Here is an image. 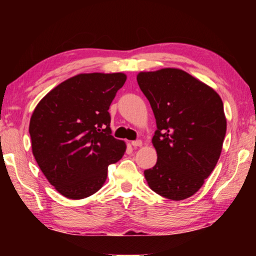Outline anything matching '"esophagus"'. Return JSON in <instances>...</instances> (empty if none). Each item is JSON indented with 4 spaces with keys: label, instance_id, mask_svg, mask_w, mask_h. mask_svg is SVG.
<instances>
[{
    "label": "esophagus",
    "instance_id": "34e87169",
    "mask_svg": "<svg viewBox=\"0 0 256 256\" xmlns=\"http://www.w3.org/2000/svg\"><path fill=\"white\" fill-rule=\"evenodd\" d=\"M132 146H134V148H138V146H142V141H141V140L132 141Z\"/></svg>",
    "mask_w": 256,
    "mask_h": 256
}]
</instances>
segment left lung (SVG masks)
<instances>
[{
    "mask_svg": "<svg viewBox=\"0 0 256 256\" xmlns=\"http://www.w3.org/2000/svg\"><path fill=\"white\" fill-rule=\"evenodd\" d=\"M136 80L157 124V162L144 177L159 196L184 200L200 190L222 154L227 128L222 100L178 68L141 72Z\"/></svg>",
    "mask_w": 256,
    "mask_h": 256,
    "instance_id": "1",
    "label": "left lung"
}]
</instances>
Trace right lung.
<instances>
[{"instance_id":"obj_1","label":"right lung","mask_w":256,"mask_h":256,"mask_svg":"<svg viewBox=\"0 0 256 256\" xmlns=\"http://www.w3.org/2000/svg\"><path fill=\"white\" fill-rule=\"evenodd\" d=\"M126 81L123 73L70 78L42 99L29 125L34 157L50 183L68 198H84L102 188L108 166L125 144L112 136L110 106Z\"/></svg>"}]
</instances>
